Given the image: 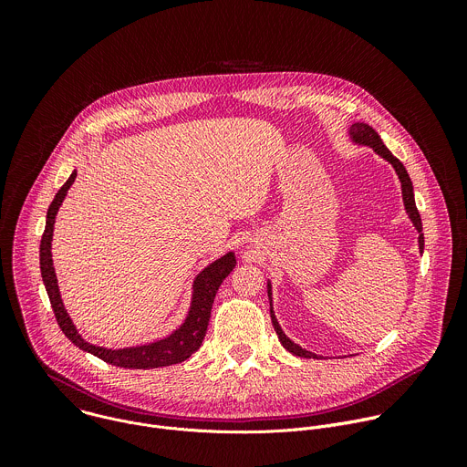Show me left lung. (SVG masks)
<instances>
[{"instance_id":"obj_1","label":"left lung","mask_w":467,"mask_h":467,"mask_svg":"<svg viewBox=\"0 0 467 467\" xmlns=\"http://www.w3.org/2000/svg\"><path fill=\"white\" fill-rule=\"evenodd\" d=\"M348 135H349V140L355 144V146H362V148H371L380 159H384L388 164H391V168L395 170L397 177H399V182H401V193H403V205H405V211H407V216L410 218L414 229L418 231V247H420V253H423V247H425V238H423V225H421V216L418 213V207H416V199H414V186H412V181H410V175L407 171V168L403 166V162L399 161L397 157H393V153L384 146L382 139L379 132L364 123V121H355L349 125L348 129ZM272 281L268 279V297H270V314H272V323H274V328L277 332L279 337V342L281 346L290 351L292 355L296 357H301V358H321L319 355L301 348L299 344H296L294 340H290L285 330L281 328L279 321H277V316H275V310H274V303H272Z\"/></svg>"}]
</instances>
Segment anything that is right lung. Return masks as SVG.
I'll use <instances>...</instances> for the list:
<instances>
[{"label":"right lung","mask_w":467,"mask_h":467,"mask_svg":"<svg viewBox=\"0 0 467 467\" xmlns=\"http://www.w3.org/2000/svg\"><path fill=\"white\" fill-rule=\"evenodd\" d=\"M76 177H78V171L74 170L72 175L68 177V181L60 186L57 195L53 197V202L47 209L46 229H44L42 242H40V274H42V281H44L46 292L49 296L57 323H58L60 330L64 332V337L68 338L74 346H78L79 349L105 360L107 364H112L118 368H127V369L164 368V366L179 364V362L190 358L203 344L216 292L236 265L234 251H227L220 258L213 260L209 265H205V268L195 275V279L192 283V297H190L188 312H186L182 323L175 330H171L168 337H164L161 340H153L150 344L119 348V349L94 346L79 335L78 327L74 325L68 310H66V306L62 303L55 265H53V258H51L53 256L51 254V240H53L57 213L64 202V197L68 195V190L74 184Z\"/></svg>","instance_id":"right-lung-1"}]
</instances>
